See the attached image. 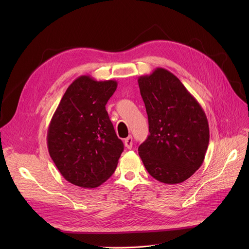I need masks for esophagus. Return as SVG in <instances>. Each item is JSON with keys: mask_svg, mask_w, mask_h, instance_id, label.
<instances>
[{"mask_svg": "<svg viewBox=\"0 0 249 249\" xmlns=\"http://www.w3.org/2000/svg\"><path fill=\"white\" fill-rule=\"evenodd\" d=\"M124 145L127 149H131L133 145V139L131 136H128L126 139H124Z\"/></svg>", "mask_w": 249, "mask_h": 249, "instance_id": "esophagus-1", "label": "esophagus"}]
</instances>
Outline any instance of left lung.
I'll return each mask as SVG.
<instances>
[{
  "label": "left lung",
  "instance_id": "8db88e82",
  "mask_svg": "<svg viewBox=\"0 0 249 249\" xmlns=\"http://www.w3.org/2000/svg\"><path fill=\"white\" fill-rule=\"evenodd\" d=\"M149 135L138 147L148 174L176 185L202 165L210 139L206 114L178 78L162 68L138 77Z\"/></svg>",
  "mask_w": 249,
  "mask_h": 249
}]
</instances>
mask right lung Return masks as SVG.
<instances>
[{
  "mask_svg": "<svg viewBox=\"0 0 249 249\" xmlns=\"http://www.w3.org/2000/svg\"><path fill=\"white\" fill-rule=\"evenodd\" d=\"M116 81L81 75L70 85L51 118L47 147L61 176L81 188H97L115 172L124 149L106 111Z\"/></svg>",
  "mask_w": 249,
  "mask_h": 249,
  "instance_id": "right-lung-1",
  "label": "right lung"
}]
</instances>
